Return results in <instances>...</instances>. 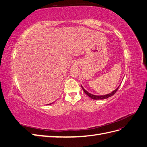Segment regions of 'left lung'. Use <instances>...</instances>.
I'll return each mask as SVG.
<instances>
[{
    "mask_svg": "<svg viewBox=\"0 0 147 147\" xmlns=\"http://www.w3.org/2000/svg\"><path fill=\"white\" fill-rule=\"evenodd\" d=\"M82 88L83 89V90L84 91V92L86 93V94H87L89 97H90L91 99H107L108 98V97H111L112 96H113V94H115V93H116V92L117 91V90H118L119 88V86L115 90V91H113V92H112L111 93H110V94H106V95H104V96H96V95H93V94H90V92H88L87 91H86L83 88V86H82Z\"/></svg>",
    "mask_w": 147,
    "mask_h": 147,
    "instance_id": "obj_1",
    "label": "left lung"
}]
</instances>
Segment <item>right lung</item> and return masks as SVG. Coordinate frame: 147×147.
Listing matches in <instances>:
<instances>
[{
    "instance_id": "1",
    "label": "right lung",
    "mask_w": 147,
    "mask_h": 147,
    "mask_svg": "<svg viewBox=\"0 0 147 147\" xmlns=\"http://www.w3.org/2000/svg\"><path fill=\"white\" fill-rule=\"evenodd\" d=\"M48 105H50V104H48Z\"/></svg>"
}]
</instances>
